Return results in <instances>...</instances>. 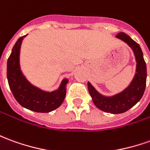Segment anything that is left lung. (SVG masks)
<instances>
[{
    "instance_id": "left-lung-1",
    "label": "left lung",
    "mask_w": 150,
    "mask_h": 150,
    "mask_svg": "<svg viewBox=\"0 0 150 150\" xmlns=\"http://www.w3.org/2000/svg\"><path fill=\"white\" fill-rule=\"evenodd\" d=\"M116 37L127 43L132 49L136 56L137 73L132 82L123 92L110 97L100 95L90 83H88V88L93 97V103L100 110L110 114L124 113L137 104L144 93L147 77L146 63L140 45L124 32L118 33Z\"/></svg>"
}]
</instances>
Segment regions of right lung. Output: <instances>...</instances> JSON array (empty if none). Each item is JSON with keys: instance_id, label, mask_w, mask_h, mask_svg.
Wrapping results in <instances>:
<instances>
[{"instance_id": "right-lung-1", "label": "right lung", "mask_w": 150, "mask_h": 150, "mask_svg": "<svg viewBox=\"0 0 150 150\" xmlns=\"http://www.w3.org/2000/svg\"><path fill=\"white\" fill-rule=\"evenodd\" d=\"M23 35L17 40L7 62V79L9 88L19 104L30 110L39 113H48L60 106L67 94L64 79L59 89L52 93L44 92L31 85L24 77L19 67V51Z\"/></svg>"}]
</instances>
